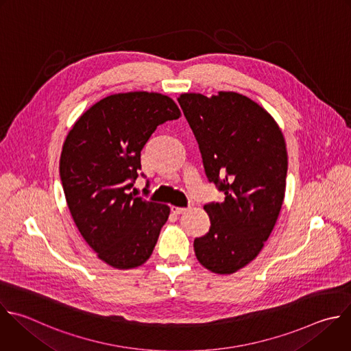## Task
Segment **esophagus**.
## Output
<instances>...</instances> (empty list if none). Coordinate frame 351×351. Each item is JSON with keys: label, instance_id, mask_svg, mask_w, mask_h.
Listing matches in <instances>:
<instances>
[{"label": "esophagus", "instance_id": "1", "mask_svg": "<svg viewBox=\"0 0 351 351\" xmlns=\"http://www.w3.org/2000/svg\"><path fill=\"white\" fill-rule=\"evenodd\" d=\"M171 210L175 213V215H180L183 212H186V208H180V206H172Z\"/></svg>", "mask_w": 351, "mask_h": 351}]
</instances>
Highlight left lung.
I'll return each mask as SVG.
<instances>
[{
    "instance_id": "8db88e82",
    "label": "left lung",
    "mask_w": 351,
    "mask_h": 351,
    "mask_svg": "<svg viewBox=\"0 0 351 351\" xmlns=\"http://www.w3.org/2000/svg\"><path fill=\"white\" fill-rule=\"evenodd\" d=\"M198 142L209 182L223 202L204 205L210 227L194 240L198 262L216 274H232L262 251L278 219L288 171L284 135L256 101L236 92L178 97Z\"/></svg>"
}]
</instances>
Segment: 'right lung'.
<instances>
[{
    "mask_svg": "<svg viewBox=\"0 0 351 351\" xmlns=\"http://www.w3.org/2000/svg\"><path fill=\"white\" fill-rule=\"evenodd\" d=\"M179 117L165 95L115 93L88 108L64 141L59 172L67 206L86 244L114 269L143 265L168 220V205L131 189L143 146L158 125Z\"/></svg>",
    "mask_w": 351,
    "mask_h": 351,
    "instance_id": "add662e5",
    "label": "right lung"
}]
</instances>
